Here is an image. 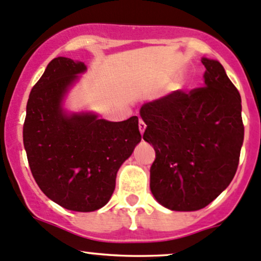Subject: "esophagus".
Segmentation results:
<instances>
[{
    "mask_svg": "<svg viewBox=\"0 0 261 261\" xmlns=\"http://www.w3.org/2000/svg\"><path fill=\"white\" fill-rule=\"evenodd\" d=\"M139 128H140V133H141V134L145 133V130H146V122L143 121L142 119H140V121H139Z\"/></svg>",
    "mask_w": 261,
    "mask_h": 261,
    "instance_id": "1",
    "label": "esophagus"
}]
</instances>
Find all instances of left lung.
<instances>
[{
	"label": "left lung",
	"mask_w": 261,
	"mask_h": 261,
	"mask_svg": "<svg viewBox=\"0 0 261 261\" xmlns=\"http://www.w3.org/2000/svg\"><path fill=\"white\" fill-rule=\"evenodd\" d=\"M205 85L175 91L141 108L152 143L151 191L173 211L203 208L229 185L244 139L242 99L223 66L202 59Z\"/></svg>",
	"instance_id": "left-lung-1"
}]
</instances>
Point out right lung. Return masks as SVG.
Segmentation results:
<instances>
[{"mask_svg":"<svg viewBox=\"0 0 261 261\" xmlns=\"http://www.w3.org/2000/svg\"><path fill=\"white\" fill-rule=\"evenodd\" d=\"M86 65L55 58L35 83L27 103L23 142L40 190L62 207L89 212L103 207L116 173L141 141L139 118L113 122L93 114L62 112L67 88Z\"/></svg>","mask_w":261,"mask_h":261,"instance_id":"add662e5","label":"right lung"}]
</instances>
